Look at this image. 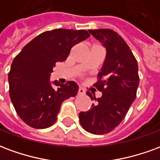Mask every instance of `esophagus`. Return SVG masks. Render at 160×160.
<instances>
[{"label":"esophagus","instance_id":"1","mask_svg":"<svg viewBox=\"0 0 160 160\" xmlns=\"http://www.w3.org/2000/svg\"><path fill=\"white\" fill-rule=\"evenodd\" d=\"M85 92H85V90H84L82 87H80V88H79V92H78V93L80 94V95H81V94H85Z\"/></svg>","mask_w":160,"mask_h":160}]
</instances>
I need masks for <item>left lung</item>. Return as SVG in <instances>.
Instances as JSON below:
<instances>
[{
    "label": "left lung",
    "instance_id": "8db88e82",
    "mask_svg": "<svg viewBox=\"0 0 160 160\" xmlns=\"http://www.w3.org/2000/svg\"><path fill=\"white\" fill-rule=\"evenodd\" d=\"M89 32L106 49L104 65L94 84L102 92L88 111L80 112L79 118L84 129L93 134H107L123 120L136 97L140 78L138 63L123 38L111 29L89 30Z\"/></svg>",
    "mask_w": 160,
    "mask_h": 160
}]
</instances>
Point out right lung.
I'll return each mask as SVG.
<instances>
[{
    "mask_svg": "<svg viewBox=\"0 0 160 160\" xmlns=\"http://www.w3.org/2000/svg\"><path fill=\"white\" fill-rule=\"evenodd\" d=\"M90 37L85 30L55 29L41 33L28 42L13 59L8 73L9 95L17 114L34 128L55 123L61 104L75 97L79 86L74 81L50 82L57 62H64L72 47Z\"/></svg>",
    "mask_w": 160,
    "mask_h": 160,
    "instance_id": "add662e5",
    "label": "right lung"
}]
</instances>
